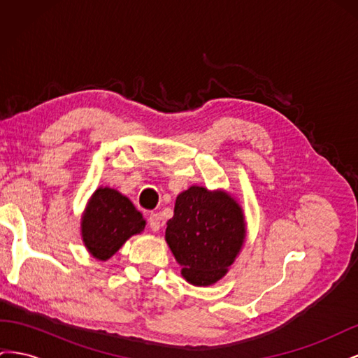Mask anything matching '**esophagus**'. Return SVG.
<instances>
[{"instance_id":"34e87169","label":"esophagus","mask_w":358,"mask_h":358,"mask_svg":"<svg viewBox=\"0 0 358 358\" xmlns=\"http://www.w3.org/2000/svg\"><path fill=\"white\" fill-rule=\"evenodd\" d=\"M148 225H149V229L152 230V231H158L159 227H161V218H159V215H158V213H150V215L148 216Z\"/></svg>"}]
</instances>
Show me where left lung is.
Returning <instances> with one entry per match:
<instances>
[{"mask_svg":"<svg viewBox=\"0 0 358 358\" xmlns=\"http://www.w3.org/2000/svg\"><path fill=\"white\" fill-rule=\"evenodd\" d=\"M245 236L239 203L229 192L196 185L179 194L166 230L182 276L197 287L218 282L241 252Z\"/></svg>","mask_w":358,"mask_h":358,"instance_id":"left-lung-1","label":"left lung"}]
</instances>
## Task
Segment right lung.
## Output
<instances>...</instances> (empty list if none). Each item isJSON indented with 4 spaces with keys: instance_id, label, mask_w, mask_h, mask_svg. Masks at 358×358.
<instances>
[{
    "instance_id": "add662e5",
    "label": "right lung",
    "mask_w": 358,
    "mask_h": 358,
    "mask_svg": "<svg viewBox=\"0 0 358 358\" xmlns=\"http://www.w3.org/2000/svg\"><path fill=\"white\" fill-rule=\"evenodd\" d=\"M145 225L142 213L121 192L99 188L82 216V239L94 258L106 262Z\"/></svg>"
}]
</instances>
